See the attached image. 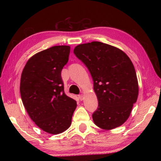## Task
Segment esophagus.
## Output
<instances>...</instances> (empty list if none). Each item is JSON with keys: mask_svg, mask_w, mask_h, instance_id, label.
Wrapping results in <instances>:
<instances>
[{"mask_svg": "<svg viewBox=\"0 0 161 161\" xmlns=\"http://www.w3.org/2000/svg\"><path fill=\"white\" fill-rule=\"evenodd\" d=\"M78 97H79V99H80V100L82 101L84 99V95L83 94H80Z\"/></svg>", "mask_w": 161, "mask_h": 161, "instance_id": "esophagus-1", "label": "esophagus"}]
</instances>
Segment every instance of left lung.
<instances>
[{"label": "left lung", "mask_w": 161, "mask_h": 161, "mask_svg": "<svg viewBox=\"0 0 161 161\" xmlns=\"http://www.w3.org/2000/svg\"><path fill=\"white\" fill-rule=\"evenodd\" d=\"M74 53L91 73L97 95L94 124L104 130L121 126L138 99V84L131 60L120 49L101 42L76 46Z\"/></svg>", "instance_id": "1"}]
</instances>
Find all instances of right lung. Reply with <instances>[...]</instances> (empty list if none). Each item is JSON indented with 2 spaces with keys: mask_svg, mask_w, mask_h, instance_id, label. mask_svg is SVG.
I'll return each instance as SVG.
<instances>
[{
  "mask_svg": "<svg viewBox=\"0 0 161 161\" xmlns=\"http://www.w3.org/2000/svg\"><path fill=\"white\" fill-rule=\"evenodd\" d=\"M70 47L53 46L31 57L20 79L22 102L29 116L42 130L59 134L69 129L77 102L64 92L61 72Z\"/></svg>",
  "mask_w": 161,
  "mask_h": 161,
  "instance_id": "1",
  "label": "right lung"
}]
</instances>
